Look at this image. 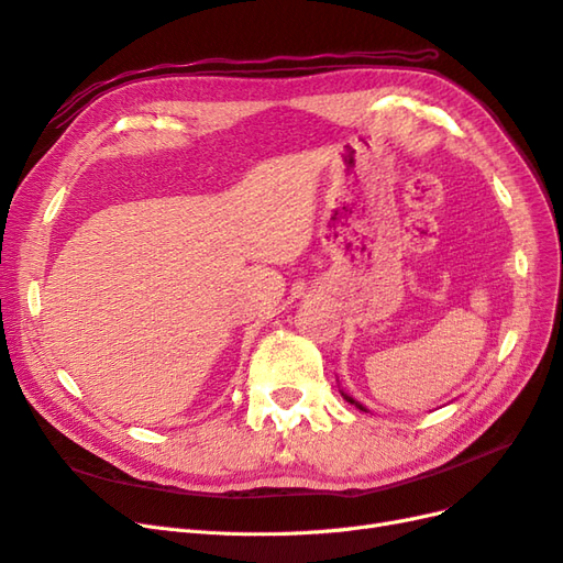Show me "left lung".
I'll use <instances>...</instances> for the list:
<instances>
[{
    "instance_id": "1",
    "label": "left lung",
    "mask_w": 563,
    "mask_h": 563,
    "mask_svg": "<svg viewBox=\"0 0 563 563\" xmlns=\"http://www.w3.org/2000/svg\"><path fill=\"white\" fill-rule=\"evenodd\" d=\"M343 400H346V402H351V405H355L357 409H365V407H362V405H357V402L353 400V397H349V395H343Z\"/></svg>"
}]
</instances>
